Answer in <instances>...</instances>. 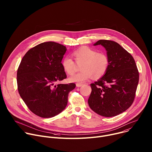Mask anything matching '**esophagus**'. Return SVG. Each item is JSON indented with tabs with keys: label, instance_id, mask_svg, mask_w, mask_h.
Here are the masks:
<instances>
[{
	"label": "esophagus",
	"instance_id": "obj_1",
	"mask_svg": "<svg viewBox=\"0 0 152 152\" xmlns=\"http://www.w3.org/2000/svg\"><path fill=\"white\" fill-rule=\"evenodd\" d=\"M76 85L77 87H80V86H81L83 85V83H77Z\"/></svg>",
	"mask_w": 152,
	"mask_h": 152
}]
</instances>
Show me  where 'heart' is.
Listing matches in <instances>:
<instances>
[{"mask_svg":"<svg viewBox=\"0 0 152 152\" xmlns=\"http://www.w3.org/2000/svg\"><path fill=\"white\" fill-rule=\"evenodd\" d=\"M77 64H81L80 73L70 77L72 82H85L93 77L97 79L103 76L110 66V59L104 53L87 46L82 47L73 53ZM63 70L69 75H73L77 70L74 61L70 57H65L61 62Z\"/></svg>","mask_w":152,"mask_h":152,"instance_id":"1","label":"heart"}]
</instances>
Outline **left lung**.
<instances>
[{"instance_id": "obj_1", "label": "left lung", "mask_w": 152, "mask_h": 152, "mask_svg": "<svg viewBox=\"0 0 152 152\" xmlns=\"http://www.w3.org/2000/svg\"><path fill=\"white\" fill-rule=\"evenodd\" d=\"M102 45L110 59L105 75L90 84L91 93L88 103L97 114L111 117L131 106L134 100L139 81V72L135 61L118 43L100 39L94 46Z\"/></svg>"}]
</instances>
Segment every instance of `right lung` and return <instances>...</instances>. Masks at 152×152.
<instances>
[{
	"label": "right lung",
	"mask_w": 152,
	"mask_h": 152,
	"mask_svg": "<svg viewBox=\"0 0 152 152\" xmlns=\"http://www.w3.org/2000/svg\"><path fill=\"white\" fill-rule=\"evenodd\" d=\"M66 47L59 43L42 42L23 57L17 73L19 94L29 109L42 118L53 117L66 108L69 93L76 84L55 85L67 77L61 61Z\"/></svg>",
	"instance_id": "obj_1"
}]
</instances>
